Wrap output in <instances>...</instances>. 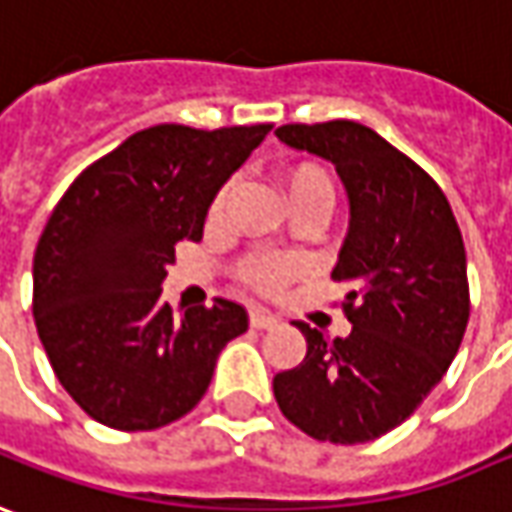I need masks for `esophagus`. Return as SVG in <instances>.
<instances>
[{
    "label": "esophagus",
    "mask_w": 512,
    "mask_h": 512,
    "mask_svg": "<svg viewBox=\"0 0 512 512\" xmlns=\"http://www.w3.org/2000/svg\"><path fill=\"white\" fill-rule=\"evenodd\" d=\"M248 318H250V327L253 329H270L279 324V318H276L273 312L264 310V307H250Z\"/></svg>",
    "instance_id": "obj_1"
}]
</instances>
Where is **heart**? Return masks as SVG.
Returning a JSON list of instances; mask_svg holds the SVG:
<instances>
[{
	"label": "heart",
	"mask_w": 512,
	"mask_h": 512,
	"mask_svg": "<svg viewBox=\"0 0 512 512\" xmlns=\"http://www.w3.org/2000/svg\"><path fill=\"white\" fill-rule=\"evenodd\" d=\"M281 185L284 194L293 208L301 205H324L332 211L335 205V183L329 177V171L318 163H296V166L284 168L281 174ZM225 197L228 188L216 194L214 205H211V216L222 214L225 208ZM296 262L293 259H281V256H250L239 264V279L250 284L259 293H279L287 281L296 276Z\"/></svg>",
	"instance_id": "1"
}]
</instances>
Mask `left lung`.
I'll return each mask as SVG.
<instances>
[{"mask_svg": "<svg viewBox=\"0 0 512 512\" xmlns=\"http://www.w3.org/2000/svg\"><path fill=\"white\" fill-rule=\"evenodd\" d=\"M281 143L329 160L349 197L332 279L352 284L346 338L304 321L307 355L273 377L281 414L312 440L358 445L408 420L448 372L471 315L465 245L442 188L355 120L287 123Z\"/></svg>", "mask_w": 512, "mask_h": 512, "instance_id": "obj_1", "label": "left lung"}]
</instances>
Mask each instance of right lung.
<instances>
[{
  "label": "right lung",
  "mask_w": 512,
  "mask_h": 512,
  "mask_svg": "<svg viewBox=\"0 0 512 512\" xmlns=\"http://www.w3.org/2000/svg\"><path fill=\"white\" fill-rule=\"evenodd\" d=\"M270 129H143L84 168L53 208L33 256V318L58 383L92 420L118 431L180 420L248 329L228 298L174 315L160 284L177 242H200L216 191Z\"/></svg>",
  "instance_id": "right-lung-1"
}]
</instances>
